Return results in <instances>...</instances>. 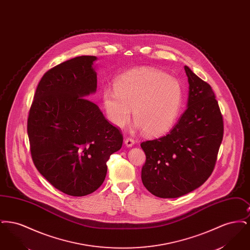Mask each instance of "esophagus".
<instances>
[{
	"mask_svg": "<svg viewBox=\"0 0 250 250\" xmlns=\"http://www.w3.org/2000/svg\"><path fill=\"white\" fill-rule=\"evenodd\" d=\"M125 146H126V147H132V146L135 144V141H134V140H132V139L127 138V139H125Z\"/></svg>",
	"mask_w": 250,
	"mask_h": 250,
	"instance_id": "esophagus-1",
	"label": "esophagus"
}]
</instances>
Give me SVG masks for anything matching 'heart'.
Here are the masks:
<instances>
[{"label": "heart", "mask_w": 250, "mask_h": 250, "mask_svg": "<svg viewBox=\"0 0 250 250\" xmlns=\"http://www.w3.org/2000/svg\"><path fill=\"white\" fill-rule=\"evenodd\" d=\"M102 105L107 120L122 127L130 119L134 127L148 137H160L170 130L183 103V89L175 78L155 68L132 69L118 77L114 89L102 91Z\"/></svg>", "instance_id": "1"}]
</instances>
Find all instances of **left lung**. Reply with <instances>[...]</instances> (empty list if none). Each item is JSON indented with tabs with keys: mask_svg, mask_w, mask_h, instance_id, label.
<instances>
[{
	"mask_svg": "<svg viewBox=\"0 0 250 250\" xmlns=\"http://www.w3.org/2000/svg\"><path fill=\"white\" fill-rule=\"evenodd\" d=\"M189 91L186 111L169 133L141 144L144 187L163 199L200 188L214 170L223 139V119L211 86L185 66Z\"/></svg>",
	"mask_w": 250,
	"mask_h": 250,
	"instance_id": "left-lung-1",
	"label": "left lung"
}]
</instances>
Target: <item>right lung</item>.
Returning <instances> with one entry per match:
<instances>
[{
    "label": "right lung",
    "mask_w": 250,
    "mask_h": 250,
    "mask_svg": "<svg viewBox=\"0 0 250 250\" xmlns=\"http://www.w3.org/2000/svg\"><path fill=\"white\" fill-rule=\"evenodd\" d=\"M95 56H79L48 70L36 88L28 117L31 154L38 171L74 197L95 192L123 136L98 106L84 98L96 92Z\"/></svg>",
    "instance_id": "right-lung-1"
}]
</instances>
